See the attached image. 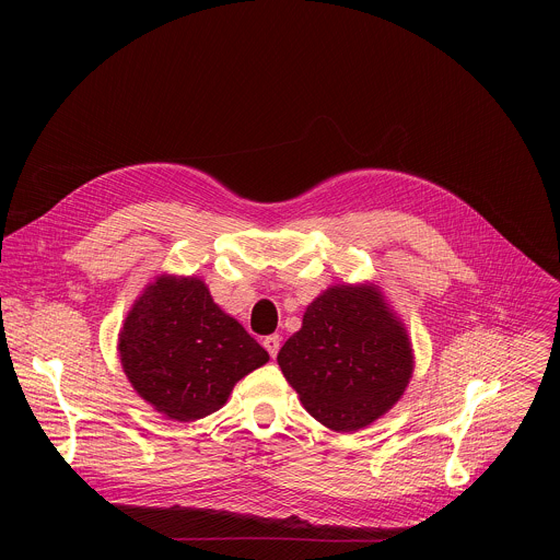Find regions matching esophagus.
<instances>
[{"mask_svg": "<svg viewBox=\"0 0 560 560\" xmlns=\"http://www.w3.org/2000/svg\"><path fill=\"white\" fill-rule=\"evenodd\" d=\"M264 348L268 350V354L275 359L277 357V352H279V348H281V337L279 335H270V337H266L264 339Z\"/></svg>", "mask_w": 560, "mask_h": 560, "instance_id": "1", "label": "esophagus"}]
</instances>
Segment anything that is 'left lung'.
Masks as SVG:
<instances>
[{
    "label": "left lung",
    "instance_id": "8db88e82",
    "mask_svg": "<svg viewBox=\"0 0 560 560\" xmlns=\"http://www.w3.org/2000/svg\"><path fill=\"white\" fill-rule=\"evenodd\" d=\"M277 361L303 408L335 432H357L383 417L415 370L408 330L372 283L318 294Z\"/></svg>",
    "mask_w": 560,
    "mask_h": 560
}]
</instances>
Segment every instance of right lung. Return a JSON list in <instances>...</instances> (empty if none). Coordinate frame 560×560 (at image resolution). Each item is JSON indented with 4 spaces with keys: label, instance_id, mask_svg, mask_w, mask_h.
Returning <instances> with one entry per match:
<instances>
[{
    "label": "right lung",
    "instance_id": "1",
    "mask_svg": "<svg viewBox=\"0 0 560 560\" xmlns=\"http://www.w3.org/2000/svg\"><path fill=\"white\" fill-rule=\"evenodd\" d=\"M117 350L143 401L182 423L217 412L234 383L270 359L201 279L173 275L135 301Z\"/></svg>",
    "mask_w": 560,
    "mask_h": 560
}]
</instances>
